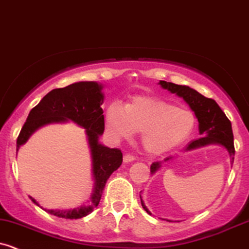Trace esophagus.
<instances>
[{
	"instance_id": "1",
	"label": "esophagus",
	"mask_w": 249,
	"mask_h": 249,
	"mask_svg": "<svg viewBox=\"0 0 249 249\" xmlns=\"http://www.w3.org/2000/svg\"><path fill=\"white\" fill-rule=\"evenodd\" d=\"M123 160H124V162H126V163H127V162H132V161H135L136 158H135V156L132 155V154H125V155H124V159H123Z\"/></svg>"
}]
</instances>
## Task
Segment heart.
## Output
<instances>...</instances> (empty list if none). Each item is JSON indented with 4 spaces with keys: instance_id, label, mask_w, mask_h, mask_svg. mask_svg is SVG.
I'll use <instances>...</instances> for the list:
<instances>
[{
    "instance_id": "1",
    "label": "heart",
    "mask_w": 249,
    "mask_h": 249,
    "mask_svg": "<svg viewBox=\"0 0 249 249\" xmlns=\"http://www.w3.org/2000/svg\"><path fill=\"white\" fill-rule=\"evenodd\" d=\"M105 120L117 138L142 132V144L150 154L166 153L180 145L190 137L196 124L190 109L154 96H137L125 106L114 101L106 107Z\"/></svg>"
}]
</instances>
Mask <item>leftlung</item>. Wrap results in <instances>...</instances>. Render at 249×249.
I'll return each instance as SVG.
<instances>
[{"mask_svg":"<svg viewBox=\"0 0 249 249\" xmlns=\"http://www.w3.org/2000/svg\"><path fill=\"white\" fill-rule=\"evenodd\" d=\"M160 85L164 89L169 90L173 94H177L178 96L184 99L188 104V106L191 107V109L195 112L196 117L198 118L199 133L201 137L191 142L186 146V150H192V149L199 148V146L217 143V144L223 145L229 151L231 162H234L235 148L231 123L224 114V112L222 111L221 107L217 105L216 101L213 99L205 98L200 93H198L197 90L192 89L187 86L175 85V83L166 82V81H160ZM171 159L172 158L169 156L164 161H168ZM160 166H161L160 162L153 163L150 167V172L154 174L160 168ZM141 203H142L143 209L146 213L151 214L150 211L146 209L144 203H143L142 198H141Z\"/></svg>","mask_w":249,"mask_h":249,"instance_id":"1","label":"left lung"}]
</instances>
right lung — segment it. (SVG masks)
Masks as SVG:
<instances>
[{
  "label": "right lung",
  "instance_id": "add662e5",
  "mask_svg": "<svg viewBox=\"0 0 249 249\" xmlns=\"http://www.w3.org/2000/svg\"><path fill=\"white\" fill-rule=\"evenodd\" d=\"M101 89L103 86L96 82H76L51 90L31 109L18 136L17 151L36 130L50 123L67 122L70 119L86 129L93 161L94 190L90 204L69 211L46 210L53 216L77 219L90 213L99 205L107 179L123 162L122 150L117 148L109 149L99 143V136L103 135L105 130L104 111L101 108L104 94ZM31 199L38 205L36 199L32 197Z\"/></svg>",
  "mask_w": 249,
  "mask_h": 249
}]
</instances>
